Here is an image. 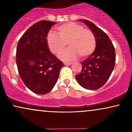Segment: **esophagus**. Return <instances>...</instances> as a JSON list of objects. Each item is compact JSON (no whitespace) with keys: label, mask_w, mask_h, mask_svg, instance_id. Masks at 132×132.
Instances as JSON below:
<instances>
[{"label":"esophagus","mask_w":132,"mask_h":132,"mask_svg":"<svg viewBox=\"0 0 132 132\" xmlns=\"http://www.w3.org/2000/svg\"><path fill=\"white\" fill-rule=\"evenodd\" d=\"M64 65H71L72 64V63H68V62H64Z\"/></svg>","instance_id":"1"}]
</instances>
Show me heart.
I'll use <instances>...</instances> for the list:
<instances>
[{
    "mask_svg": "<svg viewBox=\"0 0 132 132\" xmlns=\"http://www.w3.org/2000/svg\"><path fill=\"white\" fill-rule=\"evenodd\" d=\"M58 35L50 32L47 37V43L52 53L60 54L64 50L66 45L69 49L60 56L64 61H72L79 56L85 58L95 50L96 42L91 30L84 28L80 24L66 23L57 27Z\"/></svg>",
    "mask_w": 132,
    "mask_h": 132,
    "instance_id": "1",
    "label": "heart"
}]
</instances>
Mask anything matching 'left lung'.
<instances>
[{"mask_svg":"<svg viewBox=\"0 0 132 132\" xmlns=\"http://www.w3.org/2000/svg\"><path fill=\"white\" fill-rule=\"evenodd\" d=\"M79 21H82L93 32L96 46L94 51L81 62L82 71L76 79L84 88L96 90L105 84L112 72L116 62L115 48L108 35L93 23L84 19Z\"/></svg>","mask_w":132,"mask_h":132,"instance_id":"1","label":"left lung"}]
</instances>
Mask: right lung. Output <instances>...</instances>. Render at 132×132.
Listing matches in <instances>:
<instances>
[{
    "label": "right lung",
    "mask_w": 132,
    "mask_h": 132,
    "mask_svg": "<svg viewBox=\"0 0 132 132\" xmlns=\"http://www.w3.org/2000/svg\"><path fill=\"white\" fill-rule=\"evenodd\" d=\"M56 23L42 20L33 24L17 45L16 63L19 76L25 85L37 94H46L52 90L63 66L47 43L48 32Z\"/></svg>",
    "instance_id": "1"
}]
</instances>
